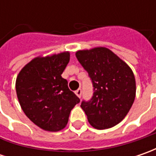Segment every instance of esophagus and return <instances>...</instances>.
I'll return each instance as SVG.
<instances>
[{"label":"esophagus","instance_id":"obj_1","mask_svg":"<svg viewBox=\"0 0 156 156\" xmlns=\"http://www.w3.org/2000/svg\"><path fill=\"white\" fill-rule=\"evenodd\" d=\"M81 93H82V91H81V88H78V89L75 91V94H76L79 98H81Z\"/></svg>","mask_w":156,"mask_h":156}]
</instances>
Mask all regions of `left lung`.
I'll list each match as a JSON object with an SVG mask.
<instances>
[{"mask_svg": "<svg viewBox=\"0 0 156 156\" xmlns=\"http://www.w3.org/2000/svg\"><path fill=\"white\" fill-rule=\"evenodd\" d=\"M77 60L88 74L93 96L81 107L94 128L105 129L121 122L135 98V79L128 64L106 48L80 50Z\"/></svg>", "mask_w": 156, "mask_h": 156, "instance_id": "obj_1", "label": "left lung"}]
</instances>
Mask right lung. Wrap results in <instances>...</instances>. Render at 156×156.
<instances>
[{"mask_svg":"<svg viewBox=\"0 0 156 156\" xmlns=\"http://www.w3.org/2000/svg\"><path fill=\"white\" fill-rule=\"evenodd\" d=\"M69 59V52L37 57L17 76L15 88L22 110L44 130L56 132L64 129L71 110L80 102L62 77Z\"/></svg>","mask_w":156,"mask_h":156,"instance_id":"obj_1","label":"right lung"}]
</instances>
